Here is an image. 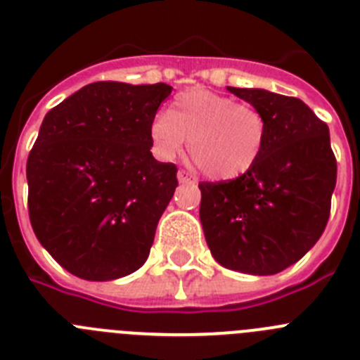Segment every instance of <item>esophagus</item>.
I'll return each mask as SVG.
<instances>
[{"label":"esophagus","instance_id":"obj_1","mask_svg":"<svg viewBox=\"0 0 360 360\" xmlns=\"http://www.w3.org/2000/svg\"><path fill=\"white\" fill-rule=\"evenodd\" d=\"M178 182H180V184H195L196 178H195V174H191L189 171L180 169V171H178Z\"/></svg>","mask_w":360,"mask_h":360}]
</instances>
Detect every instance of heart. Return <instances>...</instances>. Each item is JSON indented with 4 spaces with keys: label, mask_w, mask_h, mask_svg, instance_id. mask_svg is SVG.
<instances>
[{
    "label": "heart",
    "mask_w": 360,
    "mask_h": 360,
    "mask_svg": "<svg viewBox=\"0 0 360 360\" xmlns=\"http://www.w3.org/2000/svg\"><path fill=\"white\" fill-rule=\"evenodd\" d=\"M153 149L173 160L189 139V153L200 169L216 180H232L252 169L266 141V119L250 103H236L209 90L176 95L167 115L153 119Z\"/></svg>",
    "instance_id": "1"
}]
</instances>
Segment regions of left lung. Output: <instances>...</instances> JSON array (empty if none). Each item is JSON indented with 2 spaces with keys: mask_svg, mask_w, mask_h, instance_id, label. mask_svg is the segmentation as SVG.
<instances>
[{
  "mask_svg": "<svg viewBox=\"0 0 360 360\" xmlns=\"http://www.w3.org/2000/svg\"><path fill=\"white\" fill-rule=\"evenodd\" d=\"M227 90L265 115V148L241 176L198 184L200 221L219 265L245 274H278L317 243L328 221L337 180L328 126L295 97Z\"/></svg>",
  "mask_w": 360,
  "mask_h": 360,
  "instance_id": "8db88e82",
  "label": "left lung"
}]
</instances>
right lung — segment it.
<instances>
[{
  "label": "right lung",
  "instance_id": "obj_1",
  "mask_svg": "<svg viewBox=\"0 0 360 360\" xmlns=\"http://www.w3.org/2000/svg\"><path fill=\"white\" fill-rule=\"evenodd\" d=\"M169 84L101 81L44 115L27 160L37 240L70 274L110 281L141 269L178 186L151 155L149 128Z\"/></svg>",
  "mask_w": 360,
  "mask_h": 360
}]
</instances>
